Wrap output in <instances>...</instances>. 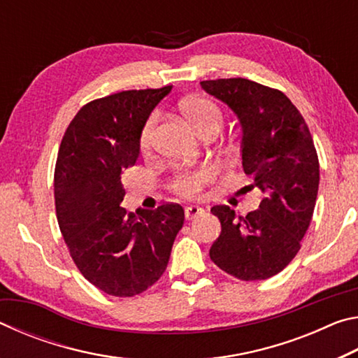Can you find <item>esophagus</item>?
Instances as JSON below:
<instances>
[{
	"label": "esophagus",
	"instance_id": "1",
	"mask_svg": "<svg viewBox=\"0 0 358 358\" xmlns=\"http://www.w3.org/2000/svg\"><path fill=\"white\" fill-rule=\"evenodd\" d=\"M203 211H205L203 208L196 207V205H191V207H186L185 216H186V220H194V217H197L199 215H202Z\"/></svg>",
	"mask_w": 358,
	"mask_h": 358
}]
</instances>
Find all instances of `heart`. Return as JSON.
<instances>
[{
	"mask_svg": "<svg viewBox=\"0 0 358 358\" xmlns=\"http://www.w3.org/2000/svg\"><path fill=\"white\" fill-rule=\"evenodd\" d=\"M181 112L185 118L189 121L194 129L199 132V136H203L205 132L217 131L220 132L224 123V115L216 102L207 98H189L181 102ZM156 129V117H151L145 123L141 132V150L143 153H148L153 147ZM215 178V171L211 167L194 169V171H183L175 175L172 180V189L180 194L181 197L194 199L201 196L205 185H208Z\"/></svg>",
	"mask_w": 358,
	"mask_h": 358,
	"instance_id": "b5f03b06",
	"label": "heart"
}]
</instances>
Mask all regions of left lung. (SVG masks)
<instances>
[{
  "label": "left lung",
  "mask_w": 358,
  "mask_h": 358,
  "mask_svg": "<svg viewBox=\"0 0 358 358\" xmlns=\"http://www.w3.org/2000/svg\"><path fill=\"white\" fill-rule=\"evenodd\" d=\"M237 115L243 131L241 164L264 192L259 208L238 216L227 205L211 213L221 235L210 259L226 273L260 281L280 273L300 251L319 189V159L301 113L280 90L248 78L201 82Z\"/></svg>",
  "instance_id": "obj_1"
}]
</instances>
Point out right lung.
<instances>
[{"label": "right lung", "mask_w": 358, "mask_h": 358, "mask_svg": "<svg viewBox=\"0 0 358 358\" xmlns=\"http://www.w3.org/2000/svg\"><path fill=\"white\" fill-rule=\"evenodd\" d=\"M171 90H129L88 102L59 145L53 178L58 226L85 280L108 295L134 296L153 286L183 227L178 203L137 216L120 207L126 194L121 173L136 164L143 126Z\"/></svg>", "instance_id": "obj_1"}]
</instances>
